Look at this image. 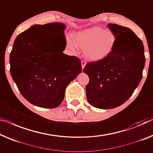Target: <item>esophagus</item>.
<instances>
[{
  "instance_id": "34e87169",
  "label": "esophagus",
  "mask_w": 153,
  "mask_h": 153,
  "mask_svg": "<svg viewBox=\"0 0 153 153\" xmlns=\"http://www.w3.org/2000/svg\"><path fill=\"white\" fill-rule=\"evenodd\" d=\"M86 62L85 61H82V62H81V65H82V69H84V67H85V66H86Z\"/></svg>"
}]
</instances>
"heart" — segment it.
Returning a JSON list of instances; mask_svg holds the SVG:
<instances>
[{
    "mask_svg": "<svg viewBox=\"0 0 153 153\" xmlns=\"http://www.w3.org/2000/svg\"><path fill=\"white\" fill-rule=\"evenodd\" d=\"M116 43V36L111 31L95 27L77 32L75 40L67 38V47L72 51L77 47L84 51V56L92 62H98L106 58L113 51Z\"/></svg>",
    "mask_w": 153,
    "mask_h": 153,
    "instance_id": "b5f03b06",
    "label": "heart"
}]
</instances>
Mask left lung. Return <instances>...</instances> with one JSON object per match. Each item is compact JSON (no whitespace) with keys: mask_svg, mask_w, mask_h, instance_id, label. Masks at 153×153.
I'll return each mask as SVG.
<instances>
[{"mask_svg":"<svg viewBox=\"0 0 153 153\" xmlns=\"http://www.w3.org/2000/svg\"><path fill=\"white\" fill-rule=\"evenodd\" d=\"M107 26L116 36L113 51L103 60L86 64L83 69L89 77L86 86L88 103L101 109L126 102L140 84L145 65L144 48L135 33L116 24Z\"/></svg>","mask_w":153,"mask_h":153,"instance_id":"8db88e82","label":"left lung"}]
</instances>
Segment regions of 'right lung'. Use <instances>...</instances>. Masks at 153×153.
I'll list each match as a JSON object with an SVG mask.
<instances>
[{
	"mask_svg": "<svg viewBox=\"0 0 153 153\" xmlns=\"http://www.w3.org/2000/svg\"><path fill=\"white\" fill-rule=\"evenodd\" d=\"M63 23L34 25L15 39L10 73L20 93L33 105L53 108L82 72L81 61L62 53L67 45Z\"/></svg>",
	"mask_w": 153,
	"mask_h": 153,
	"instance_id": "add662e5",
	"label": "right lung"
}]
</instances>
